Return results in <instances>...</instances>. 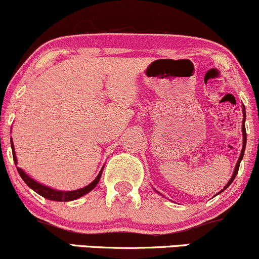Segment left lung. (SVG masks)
<instances>
[{
    "mask_svg": "<svg viewBox=\"0 0 259 259\" xmlns=\"http://www.w3.org/2000/svg\"><path fill=\"white\" fill-rule=\"evenodd\" d=\"M242 112H243V120H242V135H243V145H242V151H241V155H240V157H238V160H237V163H236V166H235V171H234V175H232V177H231V180H230L229 182H227V184L225 187H224V189L221 190V192H224V190H225L227 187L230 186V184L232 183V182H234V180H235V177H236V175H237V172H238V168H240V163H241V161H242V158H243V153H245V149H246V140H247V135H246V127H245V121H246V109H245V106H242ZM220 192V193H221ZM219 194V193H218Z\"/></svg>",
    "mask_w": 259,
    "mask_h": 259,
    "instance_id": "left-lung-1",
    "label": "left lung"
}]
</instances>
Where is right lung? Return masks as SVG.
<instances>
[{"mask_svg":"<svg viewBox=\"0 0 259 259\" xmlns=\"http://www.w3.org/2000/svg\"><path fill=\"white\" fill-rule=\"evenodd\" d=\"M11 147H12V153H13V161L14 163H18V161H17V157H16V152H14V146H13V141H11ZM17 171H18L19 176L22 177V180L25 182V184H27L29 188H32L34 192H36L38 194H40L41 197L49 199V200H55V201H71V200H75V199H78L81 197H83V195H86L87 193H90L91 190L95 189L96 186L98 184L99 180H101V176H102V172H103V168L101 169V172H99V175L96 177V180L92 182V183H90L88 186L83 187V188L81 189H77V190H70V192H64V190H56V189H53V188H49V187L44 186V184H40L38 183L36 181H34L33 178H30L29 176L25 173L23 169L19 168V167H17Z\"/></svg>","mask_w":259,"mask_h":259,"instance_id":"obj_1","label":"right lung"}]
</instances>
